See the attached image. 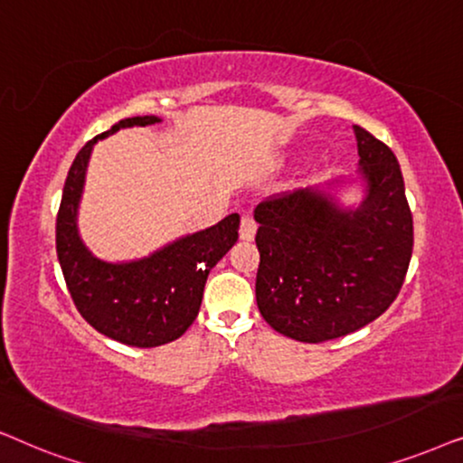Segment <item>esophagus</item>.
<instances>
[{
    "label": "esophagus",
    "mask_w": 463,
    "mask_h": 463,
    "mask_svg": "<svg viewBox=\"0 0 463 463\" xmlns=\"http://www.w3.org/2000/svg\"><path fill=\"white\" fill-rule=\"evenodd\" d=\"M256 222L254 218H250V215H243L241 218V226H239V237H241V241H251V239L256 237Z\"/></svg>",
    "instance_id": "esophagus-1"
}]
</instances>
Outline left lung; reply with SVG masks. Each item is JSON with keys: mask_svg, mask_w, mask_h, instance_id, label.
<instances>
[{"mask_svg": "<svg viewBox=\"0 0 463 463\" xmlns=\"http://www.w3.org/2000/svg\"><path fill=\"white\" fill-rule=\"evenodd\" d=\"M366 196L345 209L328 190L262 201L254 218L256 303L270 328L300 343L351 335L390 309L412 256V215L393 152L354 125Z\"/></svg>", "mask_w": 463, "mask_h": 463, "instance_id": "left-lung-1", "label": "left lung"}]
</instances>
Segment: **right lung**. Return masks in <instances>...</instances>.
<instances>
[{
	"label": "right lung",
	"instance_id": "right-lung-1",
	"mask_svg": "<svg viewBox=\"0 0 463 463\" xmlns=\"http://www.w3.org/2000/svg\"><path fill=\"white\" fill-rule=\"evenodd\" d=\"M158 116L125 118L97 135L73 158L57 213V256L73 305L92 328L128 347H158L180 338L199 316L209 270L239 239V213L131 262L92 256L78 235V205L97 139Z\"/></svg>",
	"mask_w": 463,
	"mask_h": 463
}]
</instances>
